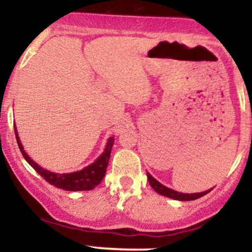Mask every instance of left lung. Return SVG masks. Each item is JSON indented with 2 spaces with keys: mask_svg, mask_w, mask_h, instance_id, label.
Instances as JSON below:
<instances>
[{
  "mask_svg": "<svg viewBox=\"0 0 252 252\" xmlns=\"http://www.w3.org/2000/svg\"><path fill=\"white\" fill-rule=\"evenodd\" d=\"M148 180L149 183L151 185V187L157 191L158 194L163 195V196L170 197V199H175V200H180V201H190V200H196L199 197L203 196L207 193H210L212 189H208L206 191H201V193H193V194H185V193H180V191L172 190V189L165 187L163 186L162 183H159L156 179L151 176V175L148 172Z\"/></svg>",
  "mask_w": 252,
  "mask_h": 252,
  "instance_id": "left-lung-1",
  "label": "left lung"
}]
</instances>
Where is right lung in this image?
<instances>
[{
    "label": "right lung",
    "mask_w": 252,
    "mask_h": 252,
    "mask_svg": "<svg viewBox=\"0 0 252 252\" xmlns=\"http://www.w3.org/2000/svg\"><path fill=\"white\" fill-rule=\"evenodd\" d=\"M14 129H15L16 140H18V145L22 156H24L25 159L27 160L28 164H30L41 177H44V180H46L50 185L55 186V187H57L59 189H64V190L69 191L92 190V189H94L96 186L100 185L101 181L103 180L104 174H106L107 170V166H108L109 157H111L113 144H114V138L113 137L108 139V143H107L103 154L101 155V156L93 164L86 166V168L82 169L80 171L70 172V174H57V172H52L41 168L40 165H38L32 158L28 156L26 152H25L21 141L19 139L18 131H16L15 125H14Z\"/></svg>",
    "instance_id": "1"
}]
</instances>
